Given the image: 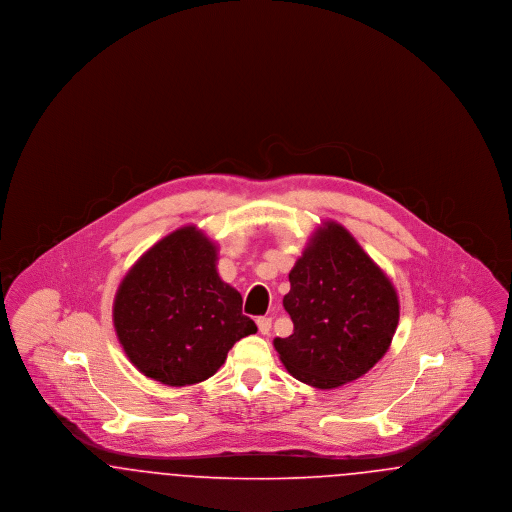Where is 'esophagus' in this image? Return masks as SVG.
<instances>
[{
    "instance_id": "1",
    "label": "esophagus",
    "mask_w": 512,
    "mask_h": 512,
    "mask_svg": "<svg viewBox=\"0 0 512 512\" xmlns=\"http://www.w3.org/2000/svg\"><path fill=\"white\" fill-rule=\"evenodd\" d=\"M257 328H259V332H261V334H265V336H267L268 332H270V328H272V318H257Z\"/></svg>"
}]
</instances>
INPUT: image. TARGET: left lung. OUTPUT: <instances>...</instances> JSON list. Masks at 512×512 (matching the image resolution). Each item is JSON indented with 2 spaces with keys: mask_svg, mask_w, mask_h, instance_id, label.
<instances>
[{
  "mask_svg": "<svg viewBox=\"0 0 512 512\" xmlns=\"http://www.w3.org/2000/svg\"><path fill=\"white\" fill-rule=\"evenodd\" d=\"M293 334L274 349L293 378L318 390L366 374L390 349L399 297L384 270L334 220L311 236L290 272Z\"/></svg>",
  "mask_w": 512,
  "mask_h": 512,
  "instance_id": "obj_1",
  "label": "left lung"
}]
</instances>
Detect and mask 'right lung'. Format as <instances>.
Returning <instances> with one entry per match:
<instances>
[{
	"mask_svg": "<svg viewBox=\"0 0 512 512\" xmlns=\"http://www.w3.org/2000/svg\"><path fill=\"white\" fill-rule=\"evenodd\" d=\"M217 245L182 226L149 247L126 272L113 324L130 363L167 386L211 378L236 341L257 332L242 295L220 280Z\"/></svg>",
	"mask_w": 512,
	"mask_h": 512,
	"instance_id": "1",
	"label": "right lung"
}]
</instances>
